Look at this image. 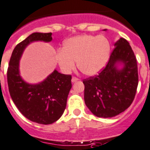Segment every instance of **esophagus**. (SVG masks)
Here are the masks:
<instances>
[{"mask_svg":"<svg viewBox=\"0 0 150 150\" xmlns=\"http://www.w3.org/2000/svg\"><path fill=\"white\" fill-rule=\"evenodd\" d=\"M78 78H76V77H72V82H75V81H78Z\"/></svg>","mask_w":150,"mask_h":150,"instance_id":"obj_1","label":"esophagus"}]
</instances>
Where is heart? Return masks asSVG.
<instances>
[{"label": "heart", "mask_w": 150, "mask_h": 150, "mask_svg": "<svg viewBox=\"0 0 150 150\" xmlns=\"http://www.w3.org/2000/svg\"><path fill=\"white\" fill-rule=\"evenodd\" d=\"M110 43L103 35L76 36L64 43L62 50L56 54V60L61 70L70 72L75 67L83 74L94 75L98 73L108 61Z\"/></svg>", "instance_id": "1"}]
</instances>
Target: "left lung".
Returning a JSON list of instances; mask_svg holds the SVG:
<instances>
[{
  "mask_svg": "<svg viewBox=\"0 0 150 150\" xmlns=\"http://www.w3.org/2000/svg\"><path fill=\"white\" fill-rule=\"evenodd\" d=\"M115 47L108 63L98 75L83 80L85 103L99 117H112L125 111L136 94L138 74L135 54L129 42L122 38ZM119 62L124 64L121 70L116 66Z\"/></svg>",
  "mask_w": 150,
  "mask_h": 150,
  "instance_id": "8db88e82",
  "label": "left lung"
}]
</instances>
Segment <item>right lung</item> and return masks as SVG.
I'll use <instances>...</instances> for the list:
<instances>
[{
    "label": "right lung",
    "mask_w": 150,
    "mask_h": 150,
    "mask_svg": "<svg viewBox=\"0 0 150 150\" xmlns=\"http://www.w3.org/2000/svg\"><path fill=\"white\" fill-rule=\"evenodd\" d=\"M52 39V33L30 35L15 47L7 69L9 91L17 108L27 119L45 125L58 121L64 113L72 87V75L54 70L41 83L29 84L20 76L19 60L31 42H50Z\"/></svg>",
    "instance_id": "add662e5"
}]
</instances>
